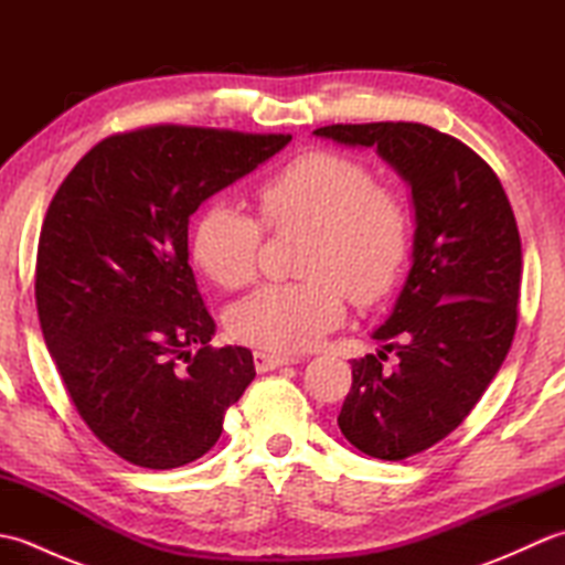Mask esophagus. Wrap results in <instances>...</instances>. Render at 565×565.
Returning a JSON list of instances; mask_svg holds the SVG:
<instances>
[{
    "label": "esophagus",
    "mask_w": 565,
    "mask_h": 565,
    "mask_svg": "<svg viewBox=\"0 0 565 565\" xmlns=\"http://www.w3.org/2000/svg\"><path fill=\"white\" fill-rule=\"evenodd\" d=\"M298 359L294 356H281V354H271V352H255V369L259 371V374H267V371H274L279 366H286V364H296Z\"/></svg>",
    "instance_id": "obj_1"
}]
</instances>
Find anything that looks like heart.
Wrapping results in <instances>:
<instances>
[{
	"mask_svg": "<svg viewBox=\"0 0 565 565\" xmlns=\"http://www.w3.org/2000/svg\"><path fill=\"white\" fill-rule=\"evenodd\" d=\"M269 231H308L298 257L301 281L267 284L227 318L235 340L269 352H301L359 306L386 298L411 252V215L362 162L306 152L257 186ZM233 203H211L191 231V257L227 291L255 281L264 227Z\"/></svg>",
	"mask_w": 565,
	"mask_h": 565,
	"instance_id": "1",
	"label": "heart"
}]
</instances>
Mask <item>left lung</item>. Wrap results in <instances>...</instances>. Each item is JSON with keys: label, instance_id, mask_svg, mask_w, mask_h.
Returning <instances> with one entry per match:
<instances>
[{"label": "left lung", "instance_id": "1", "mask_svg": "<svg viewBox=\"0 0 565 565\" xmlns=\"http://www.w3.org/2000/svg\"><path fill=\"white\" fill-rule=\"evenodd\" d=\"M376 148L413 191V267L374 332L398 354L352 362L338 425L359 451L403 461L459 427L495 379L518 330L522 243L498 174L447 134L405 121L313 130Z\"/></svg>", "mask_w": 565, "mask_h": 565}]
</instances>
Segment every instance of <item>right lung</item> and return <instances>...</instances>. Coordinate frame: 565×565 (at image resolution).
<instances>
[{"instance_id":"obj_1","label":"right lung","mask_w":565,"mask_h":565,"mask_svg":"<svg viewBox=\"0 0 565 565\" xmlns=\"http://www.w3.org/2000/svg\"><path fill=\"white\" fill-rule=\"evenodd\" d=\"M289 140L150 126L102 140L55 191L35 308L79 417L121 459L154 471L196 461L255 379L247 347L209 344L189 218Z\"/></svg>"}]
</instances>
